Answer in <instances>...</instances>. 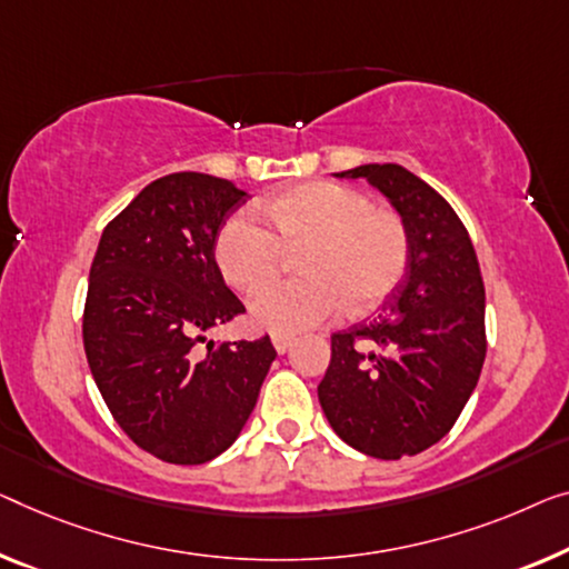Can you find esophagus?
<instances>
[{
    "instance_id": "34e87169",
    "label": "esophagus",
    "mask_w": 569,
    "mask_h": 569,
    "mask_svg": "<svg viewBox=\"0 0 569 569\" xmlns=\"http://www.w3.org/2000/svg\"><path fill=\"white\" fill-rule=\"evenodd\" d=\"M270 339H273V347H276V352H278V355H283V352H288V350H291V345H293V337H288V335H281V332L270 335Z\"/></svg>"
}]
</instances>
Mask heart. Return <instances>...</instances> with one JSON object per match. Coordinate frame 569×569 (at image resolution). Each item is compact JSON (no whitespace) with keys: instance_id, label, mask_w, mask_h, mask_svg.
Masks as SVG:
<instances>
[{"instance_id":"heart-1","label":"heart","mask_w":569,"mask_h":569,"mask_svg":"<svg viewBox=\"0 0 569 569\" xmlns=\"http://www.w3.org/2000/svg\"><path fill=\"white\" fill-rule=\"evenodd\" d=\"M258 214H234L214 240L219 273L237 291H258L282 267L286 251L302 250L305 276L262 289L252 319L273 332H301L347 307L366 313L383 303L403 278L409 234L391 209L370 207L350 186L309 181L262 199Z\"/></svg>"}]
</instances>
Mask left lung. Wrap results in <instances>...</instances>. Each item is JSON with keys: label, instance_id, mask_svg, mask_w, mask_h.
<instances>
[{"label": "left lung", "instance_id": "1", "mask_svg": "<svg viewBox=\"0 0 569 569\" xmlns=\"http://www.w3.org/2000/svg\"><path fill=\"white\" fill-rule=\"evenodd\" d=\"M335 176L366 178L391 201L409 234V260L376 319L332 335L319 403L342 442L401 460L437 445L478 386L486 288L460 217L419 176L396 163Z\"/></svg>", "mask_w": 569, "mask_h": 569}]
</instances>
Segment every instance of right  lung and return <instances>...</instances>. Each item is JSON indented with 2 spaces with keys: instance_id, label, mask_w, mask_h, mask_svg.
<instances>
[{
  "instance_id": "obj_1",
  "label": "right lung",
  "mask_w": 569,
  "mask_h": 569,
  "mask_svg": "<svg viewBox=\"0 0 569 569\" xmlns=\"http://www.w3.org/2000/svg\"><path fill=\"white\" fill-rule=\"evenodd\" d=\"M242 189L207 173L146 186L101 232L83 307V350L107 409L158 460L201 465L230 447L258 403L276 350L208 342L242 313L214 260Z\"/></svg>"
}]
</instances>
